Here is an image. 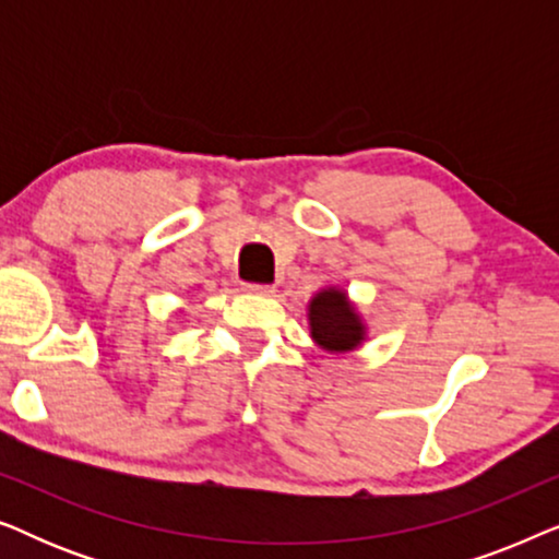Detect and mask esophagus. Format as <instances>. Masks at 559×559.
<instances>
[{"instance_id": "34e87169", "label": "esophagus", "mask_w": 559, "mask_h": 559, "mask_svg": "<svg viewBox=\"0 0 559 559\" xmlns=\"http://www.w3.org/2000/svg\"><path fill=\"white\" fill-rule=\"evenodd\" d=\"M243 289H247V293H254V295H274V285H254V282H247Z\"/></svg>"}]
</instances>
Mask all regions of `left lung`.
I'll return each instance as SVG.
<instances>
[{
    "instance_id": "8db88e82",
    "label": "left lung",
    "mask_w": 559,
    "mask_h": 559,
    "mask_svg": "<svg viewBox=\"0 0 559 559\" xmlns=\"http://www.w3.org/2000/svg\"><path fill=\"white\" fill-rule=\"evenodd\" d=\"M310 333L320 348L343 354V350H354L364 341L366 328L348 302L346 293L341 289H323L312 297L310 310Z\"/></svg>"
}]
</instances>
